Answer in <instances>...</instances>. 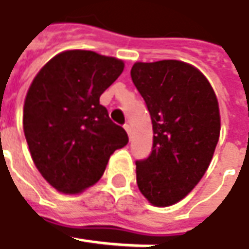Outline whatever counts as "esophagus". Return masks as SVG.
Returning a JSON list of instances; mask_svg holds the SVG:
<instances>
[{
  "label": "esophagus",
  "instance_id": "obj_1",
  "mask_svg": "<svg viewBox=\"0 0 249 249\" xmlns=\"http://www.w3.org/2000/svg\"><path fill=\"white\" fill-rule=\"evenodd\" d=\"M124 129H125V131H126V133H128V136L131 138V126H129V125H128V124H125L124 125Z\"/></svg>",
  "mask_w": 249,
  "mask_h": 249
}]
</instances>
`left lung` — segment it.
I'll return each mask as SVG.
<instances>
[{
	"label": "left lung",
	"mask_w": 249,
	"mask_h": 249,
	"mask_svg": "<svg viewBox=\"0 0 249 249\" xmlns=\"http://www.w3.org/2000/svg\"><path fill=\"white\" fill-rule=\"evenodd\" d=\"M131 77L153 124L151 153L136 161V183L153 205L169 207L210 167L220 133L218 99L204 74L180 60L138 62Z\"/></svg>",
	"instance_id": "left-lung-1"
}]
</instances>
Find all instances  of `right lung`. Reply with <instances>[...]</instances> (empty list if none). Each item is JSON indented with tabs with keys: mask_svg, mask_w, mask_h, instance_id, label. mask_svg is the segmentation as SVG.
Masks as SVG:
<instances>
[{
	"mask_svg": "<svg viewBox=\"0 0 249 249\" xmlns=\"http://www.w3.org/2000/svg\"><path fill=\"white\" fill-rule=\"evenodd\" d=\"M124 62L92 51H66L44 66L27 90L23 129L39 174L62 193H80L102 178L128 135L99 98Z\"/></svg>",
	"mask_w": 249,
	"mask_h": 249,
	"instance_id": "add662e5",
	"label": "right lung"
}]
</instances>
